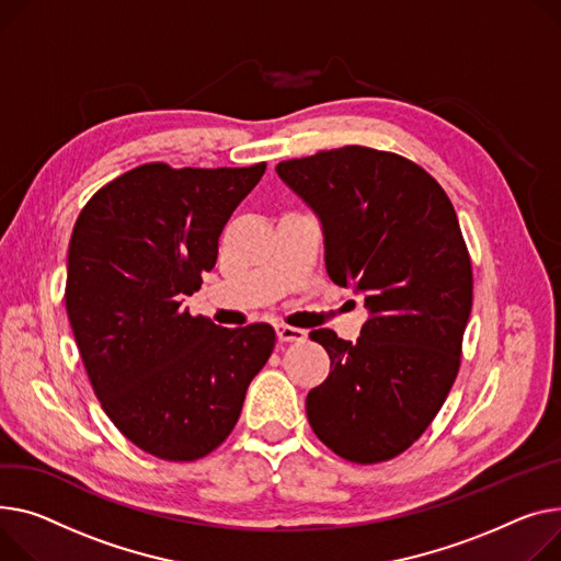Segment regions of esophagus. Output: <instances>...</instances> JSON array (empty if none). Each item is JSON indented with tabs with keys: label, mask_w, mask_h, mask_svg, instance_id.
Returning a JSON list of instances; mask_svg holds the SVG:
<instances>
[{
	"label": "esophagus",
	"mask_w": 561,
	"mask_h": 561,
	"mask_svg": "<svg viewBox=\"0 0 561 561\" xmlns=\"http://www.w3.org/2000/svg\"><path fill=\"white\" fill-rule=\"evenodd\" d=\"M275 331H277V339L282 343H300V341L307 339L305 329H297V327H290V324H277Z\"/></svg>",
	"instance_id": "obj_1"
}]
</instances>
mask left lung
I'll list each match as a JSON object with an SVG mask.
<instances>
[{
	"label": "left lung",
	"instance_id": "left-lung-1",
	"mask_svg": "<svg viewBox=\"0 0 561 561\" xmlns=\"http://www.w3.org/2000/svg\"><path fill=\"white\" fill-rule=\"evenodd\" d=\"M275 171L320 220L331 282L367 311L356 343L309 333L331 358L307 394L309 424L345 460H390L428 428L460 369L473 277L456 209L422 167L365 146Z\"/></svg>",
	"mask_w": 561,
	"mask_h": 561
}]
</instances>
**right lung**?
Masks as SVG:
<instances>
[{
	"instance_id": "1",
	"label": "right lung",
	"mask_w": 561,
	"mask_h": 561,
	"mask_svg": "<svg viewBox=\"0 0 561 561\" xmlns=\"http://www.w3.org/2000/svg\"><path fill=\"white\" fill-rule=\"evenodd\" d=\"M266 164H144L99 190L73 226L65 305L105 415L141 451L190 462L226 439L275 347L266 322L218 327L182 309Z\"/></svg>"
}]
</instances>
